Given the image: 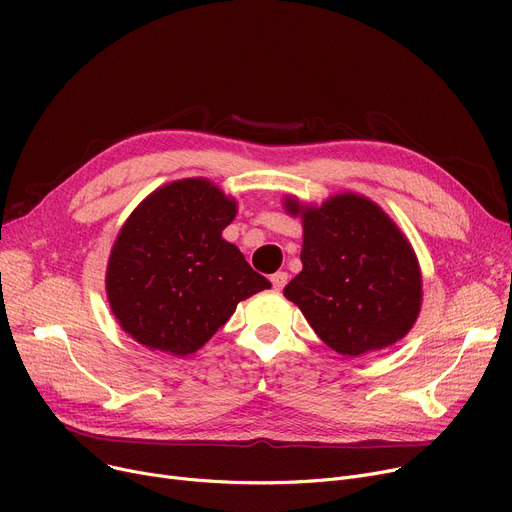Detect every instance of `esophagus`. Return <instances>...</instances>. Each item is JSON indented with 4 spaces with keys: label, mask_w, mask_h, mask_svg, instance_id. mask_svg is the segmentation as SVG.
Listing matches in <instances>:
<instances>
[{
    "label": "esophagus",
    "mask_w": 512,
    "mask_h": 512,
    "mask_svg": "<svg viewBox=\"0 0 512 512\" xmlns=\"http://www.w3.org/2000/svg\"><path fill=\"white\" fill-rule=\"evenodd\" d=\"M270 282H272L274 290H282L286 286V282H288V274L286 272H276V274H272Z\"/></svg>",
    "instance_id": "obj_1"
}]
</instances>
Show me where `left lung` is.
Here are the masks:
<instances>
[{
	"mask_svg": "<svg viewBox=\"0 0 512 512\" xmlns=\"http://www.w3.org/2000/svg\"><path fill=\"white\" fill-rule=\"evenodd\" d=\"M303 272L284 288L332 351L359 357L390 346L415 324L421 274L415 253L388 215L365 197L336 195L301 209Z\"/></svg>",
	"mask_w": 512,
	"mask_h": 512,
	"instance_id": "1",
	"label": "left lung"
}]
</instances>
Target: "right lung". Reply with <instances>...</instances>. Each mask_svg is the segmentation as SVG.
<instances>
[{"label": "right lung", "mask_w": 512, "mask_h": 512, "mask_svg": "<svg viewBox=\"0 0 512 512\" xmlns=\"http://www.w3.org/2000/svg\"><path fill=\"white\" fill-rule=\"evenodd\" d=\"M234 215V199L201 178L161 186L132 211L105 280L124 332L151 351L191 355L240 301L272 286L222 238Z\"/></svg>", "instance_id": "add662e5"}]
</instances>
